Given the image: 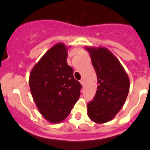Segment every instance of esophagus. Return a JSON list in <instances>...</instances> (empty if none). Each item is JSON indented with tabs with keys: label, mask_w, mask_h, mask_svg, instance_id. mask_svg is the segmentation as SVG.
I'll list each match as a JSON object with an SVG mask.
<instances>
[{
	"label": "esophagus",
	"mask_w": 150,
	"mask_h": 150,
	"mask_svg": "<svg viewBox=\"0 0 150 150\" xmlns=\"http://www.w3.org/2000/svg\"><path fill=\"white\" fill-rule=\"evenodd\" d=\"M79 82H80V83H81L82 86H83V85H84V79H80V81H79Z\"/></svg>",
	"instance_id": "esophagus-1"
}]
</instances>
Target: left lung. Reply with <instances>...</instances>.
Segmentation results:
<instances>
[{
    "mask_svg": "<svg viewBox=\"0 0 150 150\" xmlns=\"http://www.w3.org/2000/svg\"><path fill=\"white\" fill-rule=\"evenodd\" d=\"M85 49L90 54L98 83L95 98L88 104L87 114L95 122H107L124 105L129 91V78L120 61L108 49L91 46Z\"/></svg>",
    "mask_w": 150,
    "mask_h": 150,
    "instance_id": "8db88e82",
    "label": "left lung"
}]
</instances>
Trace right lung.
I'll use <instances>...</instances> for the list:
<instances>
[{
	"label": "right lung",
	"instance_id": "add662e5",
	"mask_svg": "<svg viewBox=\"0 0 150 150\" xmlns=\"http://www.w3.org/2000/svg\"><path fill=\"white\" fill-rule=\"evenodd\" d=\"M67 48L58 43L50 49L30 71L29 86L40 114L59 123L70 114L80 96L82 86L67 65Z\"/></svg>",
	"mask_w": 150,
	"mask_h": 150
}]
</instances>
